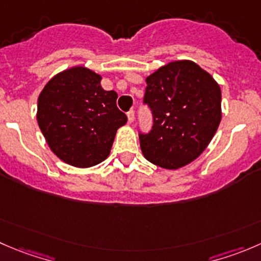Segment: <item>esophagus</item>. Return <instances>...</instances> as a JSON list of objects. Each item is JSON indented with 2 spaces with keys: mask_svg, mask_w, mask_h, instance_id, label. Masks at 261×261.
<instances>
[{
  "mask_svg": "<svg viewBox=\"0 0 261 261\" xmlns=\"http://www.w3.org/2000/svg\"><path fill=\"white\" fill-rule=\"evenodd\" d=\"M127 120L128 122L133 123L134 120H135V112L134 111H130V112H127Z\"/></svg>",
  "mask_w": 261,
  "mask_h": 261,
  "instance_id": "esophagus-1",
  "label": "esophagus"
}]
</instances>
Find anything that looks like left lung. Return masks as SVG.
Wrapping results in <instances>:
<instances>
[{
    "instance_id": "left-lung-1",
    "label": "left lung",
    "mask_w": 261,
    "mask_h": 261,
    "mask_svg": "<svg viewBox=\"0 0 261 261\" xmlns=\"http://www.w3.org/2000/svg\"><path fill=\"white\" fill-rule=\"evenodd\" d=\"M221 100L218 83L192 61L159 67L146 77L144 103L153 113V127L139 134L144 156L166 169L195 161L221 123Z\"/></svg>"
}]
</instances>
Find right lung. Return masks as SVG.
Segmentation results:
<instances>
[{"label": "right lung", "mask_w": 261, "mask_h": 261, "mask_svg": "<svg viewBox=\"0 0 261 261\" xmlns=\"http://www.w3.org/2000/svg\"><path fill=\"white\" fill-rule=\"evenodd\" d=\"M102 76L83 66L55 75L38 98L37 121L50 150L65 163L88 168L110 155L127 117L117 93L100 87Z\"/></svg>", "instance_id": "obj_1"}]
</instances>
